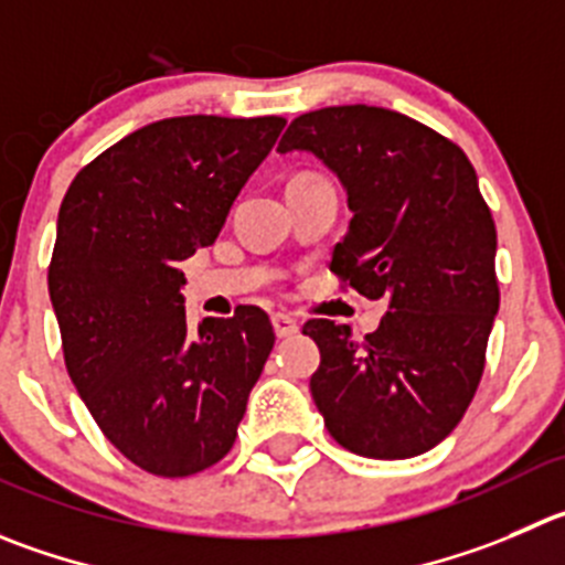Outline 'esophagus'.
<instances>
[{"instance_id":"1","label":"esophagus","mask_w":565,"mask_h":565,"mask_svg":"<svg viewBox=\"0 0 565 565\" xmlns=\"http://www.w3.org/2000/svg\"><path fill=\"white\" fill-rule=\"evenodd\" d=\"M271 324H274V332H277V338H291L299 332V321L288 313H274Z\"/></svg>"}]
</instances>
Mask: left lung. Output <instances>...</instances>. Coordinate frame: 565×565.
Segmentation results:
<instances>
[{
    "label": "left lung",
    "instance_id": "left-lung-1",
    "mask_svg": "<svg viewBox=\"0 0 565 565\" xmlns=\"http://www.w3.org/2000/svg\"><path fill=\"white\" fill-rule=\"evenodd\" d=\"M308 149L347 188V235L330 271L377 299L366 338L310 319L321 349L310 394L324 427L363 458L402 460L447 438L471 405L499 310L497 227L463 149L374 105L302 113L277 152Z\"/></svg>",
    "mask_w": 565,
    "mask_h": 565
}]
</instances>
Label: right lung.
I'll use <instances>...</instances> for the list:
<instances>
[{
	"mask_svg": "<svg viewBox=\"0 0 565 565\" xmlns=\"http://www.w3.org/2000/svg\"><path fill=\"white\" fill-rule=\"evenodd\" d=\"M282 127V116L163 118L83 166L63 196L50 297L68 377L149 475H199L233 449L274 347L255 305L191 332L180 263L218 238Z\"/></svg>",
	"mask_w": 565,
	"mask_h": 565,
	"instance_id": "add662e5",
	"label": "right lung"
}]
</instances>
